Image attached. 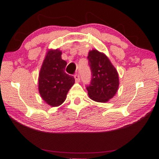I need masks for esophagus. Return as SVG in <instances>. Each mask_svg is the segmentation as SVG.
Listing matches in <instances>:
<instances>
[{
    "label": "esophagus",
    "instance_id": "34e87169",
    "mask_svg": "<svg viewBox=\"0 0 159 159\" xmlns=\"http://www.w3.org/2000/svg\"><path fill=\"white\" fill-rule=\"evenodd\" d=\"M74 78H75V80H76V82H79L80 81V76H79V74H76L74 75Z\"/></svg>",
    "mask_w": 159,
    "mask_h": 159
}]
</instances>
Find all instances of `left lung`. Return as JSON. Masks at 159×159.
<instances>
[{
    "mask_svg": "<svg viewBox=\"0 0 159 159\" xmlns=\"http://www.w3.org/2000/svg\"><path fill=\"white\" fill-rule=\"evenodd\" d=\"M91 70V82L86 87L90 98L98 102H107L116 93L119 79L115 67L104 53L91 50L88 56Z\"/></svg>",
    "mask_w": 159,
    "mask_h": 159,
    "instance_id": "left-lung-1",
    "label": "left lung"
}]
</instances>
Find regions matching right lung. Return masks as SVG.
Listing matches in <instances>:
<instances>
[{"instance_id": "1", "label": "right lung", "mask_w": 159, "mask_h": 159, "mask_svg": "<svg viewBox=\"0 0 159 159\" xmlns=\"http://www.w3.org/2000/svg\"><path fill=\"white\" fill-rule=\"evenodd\" d=\"M61 52L58 49L48 50L40 70L39 93L51 107L61 105L75 83L74 76L64 71L67 63L61 60Z\"/></svg>"}]
</instances>
